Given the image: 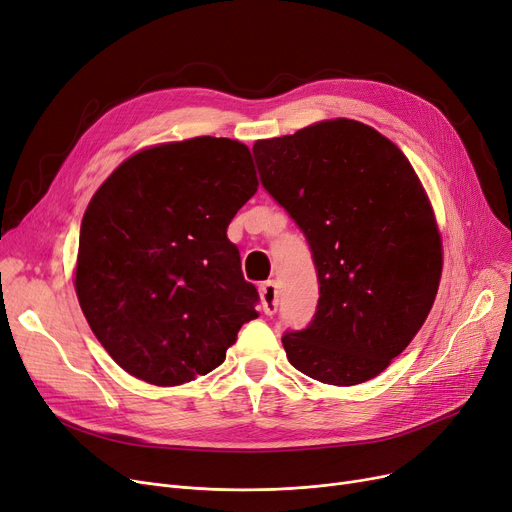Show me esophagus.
Instances as JSON below:
<instances>
[{"label":"esophagus","instance_id":"obj_1","mask_svg":"<svg viewBox=\"0 0 512 512\" xmlns=\"http://www.w3.org/2000/svg\"><path fill=\"white\" fill-rule=\"evenodd\" d=\"M260 300H262V310L264 314H275L279 306V291L275 281H264L260 285Z\"/></svg>","mask_w":512,"mask_h":512}]
</instances>
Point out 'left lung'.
I'll use <instances>...</instances> for the list:
<instances>
[{"label":"left lung","mask_w":512,"mask_h":512,"mask_svg":"<svg viewBox=\"0 0 512 512\" xmlns=\"http://www.w3.org/2000/svg\"><path fill=\"white\" fill-rule=\"evenodd\" d=\"M252 152L319 277L310 325L281 337L289 362L329 385L377 377L423 327L442 277V237L415 168L350 118L256 141Z\"/></svg>","instance_id":"left-lung-1"}]
</instances>
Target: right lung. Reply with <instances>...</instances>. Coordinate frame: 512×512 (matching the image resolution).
<instances>
[{"mask_svg":"<svg viewBox=\"0 0 512 512\" xmlns=\"http://www.w3.org/2000/svg\"><path fill=\"white\" fill-rule=\"evenodd\" d=\"M258 189L248 145L193 137L141 150L91 198L79 237L77 298L129 375L181 385L214 371L258 291L227 237Z\"/></svg>","mask_w":512,"mask_h":512,"instance_id":"right-lung-1","label":"right lung"}]
</instances>
